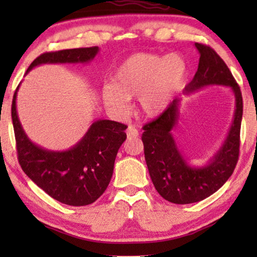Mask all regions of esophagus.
I'll list each match as a JSON object with an SVG mask.
<instances>
[{
  "instance_id": "34e87169",
  "label": "esophagus",
  "mask_w": 257,
  "mask_h": 257,
  "mask_svg": "<svg viewBox=\"0 0 257 257\" xmlns=\"http://www.w3.org/2000/svg\"><path fill=\"white\" fill-rule=\"evenodd\" d=\"M126 135H127L128 138H137L139 136V132L135 126H128L127 130H126Z\"/></svg>"
}]
</instances>
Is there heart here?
<instances>
[{"instance_id": "b5f03b06", "label": "heart", "mask_w": 257, "mask_h": 257, "mask_svg": "<svg viewBox=\"0 0 257 257\" xmlns=\"http://www.w3.org/2000/svg\"><path fill=\"white\" fill-rule=\"evenodd\" d=\"M188 65L178 54L131 55L115 70L112 84L103 87L101 97L117 115L128 112V99L137 97L143 117H159L171 106L187 84Z\"/></svg>"}]
</instances>
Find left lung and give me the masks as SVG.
<instances>
[{
  "mask_svg": "<svg viewBox=\"0 0 257 257\" xmlns=\"http://www.w3.org/2000/svg\"><path fill=\"white\" fill-rule=\"evenodd\" d=\"M200 54L198 71L185 87L189 94L207 86H228L235 98L234 118L228 135L219 150L201 166L187 161L179 150L173 130L179 120L181 98L156 120L144 126V153L154 187L165 200L177 205L199 202L222 187L236 166L240 151L242 94L240 86L222 58L207 45L195 43Z\"/></svg>",
  "mask_w": 257,
  "mask_h": 257,
  "instance_id": "obj_1",
  "label": "left lung"
}]
</instances>
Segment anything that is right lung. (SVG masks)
Returning a JSON list of instances; mask_svg holds the SVG:
<instances>
[{
    "instance_id": "add662e5",
    "label": "right lung",
    "mask_w": 257,
    "mask_h": 257,
    "mask_svg": "<svg viewBox=\"0 0 257 257\" xmlns=\"http://www.w3.org/2000/svg\"><path fill=\"white\" fill-rule=\"evenodd\" d=\"M98 52V47L45 52L31 63L27 73L42 64H87ZM19 89L20 85L14 94L12 118L19 163L24 173L51 198L65 205L86 206L96 201L110 184L127 126L98 119L69 150H47L31 142L24 132L16 107Z\"/></svg>"
}]
</instances>
